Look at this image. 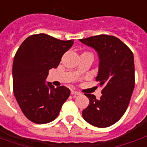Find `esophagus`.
Instances as JSON below:
<instances>
[{
  "mask_svg": "<svg viewBox=\"0 0 147 147\" xmlns=\"http://www.w3.org/2000/svg\"><path fill=\"white\" fill-rule=\"evenodd\" d=\"M71 94L72 95H78V94H80V92H78V91H76V90H71Z\"/></svg>",
  "mask_w": 147,
  "mask_h": 147,
  "instance_id": "esophagus-1",
  "label": "esophagus"
}]
</instances>
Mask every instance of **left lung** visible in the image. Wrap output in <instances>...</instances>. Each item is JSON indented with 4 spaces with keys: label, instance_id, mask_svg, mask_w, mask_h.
<instances>
[{
    "label": "left lung",
    "instance_id": "1",
    "mask_svg": "<svg viewBox=\"0 0 147 147\" xmlns=\"http://www.w3.org/2000/svg\"><path fill=\"white\" fill-rule=\"evenodd\" d=\"M95 49L99 58L96 80L103 86L102 97L85 94L89 105L83 109V117L98 127L117 123L126 112L135 87V64L131 50L117 37L100 34L80 39Z\"/></svg>",
    "mask_w": 147,
    "mask_h": 147
}]
</instances>
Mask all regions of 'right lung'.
<instances>
[{"mask_svg": "<svg viewBox=\"0 0 147 147\" xmlns=\"http://www.w3.org/2000/svg\"><path fill=\"white\" fill-rule=\"evenodd\" d=\"M45 34L25 39L15 55L12 65L13 92L23 113L34 123L54 120L70 95L66 86L55 88L46 83L49 71L56 68L61 57L73 45Z\"/></svg>", "mask_w": 147, "mask_h": 147, "instance_id": "right-lung-1", "label": "right lung"}]
</instances>
